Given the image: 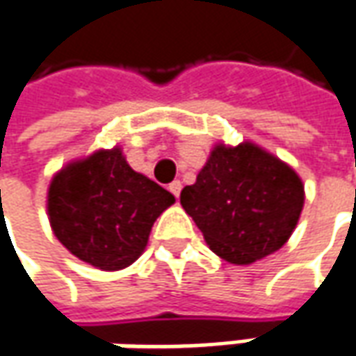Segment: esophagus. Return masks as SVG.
Wrapping results in <instances>:
<instances>
[{"mask_svg": "<svg viewBox=\"0 0 356 356\" xmlns=\"http://www.w3.org/2000/svg\"><path fill=\"white\" fill-rule=\"evenodd\" d=\"M181 189H183V185H181V181H173L171 185H169V191L175 195V197H179L181 195Z\"/></svg>", "mask_w": 356, "mask_h": 356, "instance_id": "obj_1", "label": "esophagus"}]
</instances>
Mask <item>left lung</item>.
Returning a JSON list of instances; mask_svg holds the SVG:
<instances>
[{
  "label": "left lung",
  "instance_id": "8db88e82",
  "mask_svg": "<svg viewBox=\"0 0 356 356\" xmlns=\"http://www.w3.org/2000/svg\"><path fill=\"white\" fill-rule=\"evenodd\" d=\"M305 202L293 167L254 141L215 143L181 204L209 248L236 266L277 252L298 227Z\"/></svg>",
  "mask_w": 356,
  "mask_h": 356
}]
</instances>
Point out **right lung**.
Masks as SVG:
<instances>
[{"label":"right lung","mask_w":356,"mask_h":356,"mask_svg":"<svg viewBox=\"0 0 356 356\" xmlns=\"http://www.w3.org/2000/svg\"><path fill=\"white\" fill-rule=\"evenodd\" d=\"M175 197L134 171L122 147L96 149L56 171L47 191V215L56 240L102 272L140 258L157 216Z\"/></svg>","instance_id":"add662e5"}]
</instances>
